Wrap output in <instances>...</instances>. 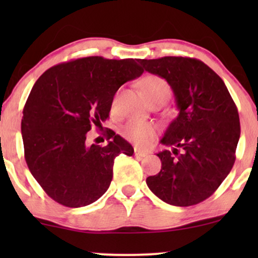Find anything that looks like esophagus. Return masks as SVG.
I'll list each match as a JSON object with an SVG mask.
<instances>
[{"label":"esophagus","mask_w":258,"mask_h":258,"mask_svg":"<svg viewBox=\"0 0 258 258\" xmlns=\"http://www.w3.org/2000/svg\"><path fill=\"white\" fill-rule=\"evenodd\" d=\"M148 151L147 150H142V149H139V148H135V155L139 157H146L148 156Z\"/></svg>","instance_id":"esophagus-1"}]
</instances>
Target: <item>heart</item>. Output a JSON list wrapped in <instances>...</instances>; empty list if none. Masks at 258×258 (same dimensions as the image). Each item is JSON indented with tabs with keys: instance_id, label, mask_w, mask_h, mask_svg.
Here are the masks:
<instances>
[{
	"instance_id": "heart-1",
	"label": "heart",
	"mask_w": 258,
	"mask_h": 258,
	"mask_svg": "<svg viewBox=\"0 0 258 258\" xmlns=\"http://www.w3.org/2000/svg\"><path fill=\"white\" fill-rule=\"evenodd\" d=\"M141 87H142L148 101L161 96L168 97L170 94V87L167 81L157 75H148L143 77ZM116 110H117V95L111 101V111L116 112ZM156 125L153 123L141 121V119H132L123 129V133L129 140L142 147L149 146L153 142L156 136Z\"/></svg>"
}]
</instances>
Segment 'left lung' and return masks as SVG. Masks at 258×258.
Segmentation results:
<instances>
[{"label": "left lung", "instance_id": "8db88e82", "mask_svg": "<svg viewBox=\"0 0 258 258\" xmlns=\"http://www.w3.org/2000/svg\"><path fill=\"white\" fill-rule=\"evenodd\" d=\"M139 62L167 81L178 109L161 140L172 150L157 154L161 171L147 184L165 203L195 206L216 191L235 163L241 134L237 108L223 80L200 59L165 56Z\"/></svg>", "mask_w": 258, "mask_h": 258}]
</instances>
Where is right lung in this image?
<instances>
[{"instance_id":"obj_1","label":"right lung","mask_w":258,"mask_h":258,"mask_svg":"<svg viewBox=\"0 0 258 258\" xmlns=\"http://www.w3.org/2000/svg\"><path fill=\"white\" fill-rule=\"evenodd\" d=\"M139 59L77 58L44 72L35 82L21 123L28 168L49 197L86 207L107 191L119 154L134 148L110 129L108 144L87 143V133L109 117L118 88L140 77Z\"/></svg>"}]
</instances>
